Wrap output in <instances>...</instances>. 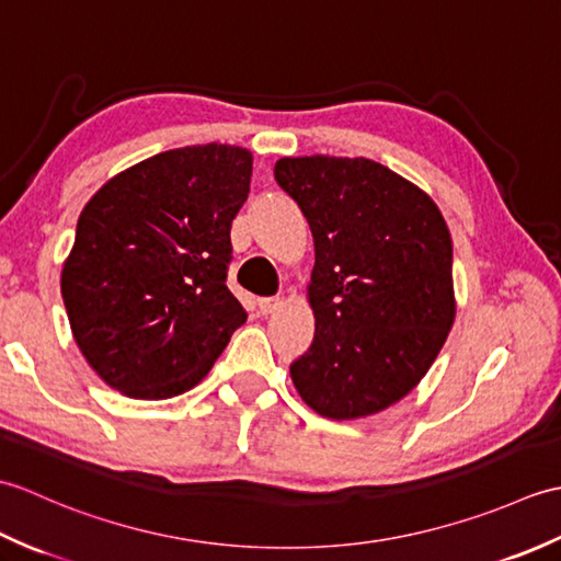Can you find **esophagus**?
Here are the masks:
<instances>
[{
  "label": "esophagus",
  "instance_id": "obj_1",
  "mask_svg": "<svg viewBox=\"0 0 561 561\" xmlns=\"http://www.w3.org/2000/svg\"><path fill=\"white\" fill-rule=\"evenodd\" d=\"M284 306V301L279 299V296H265V299H257V308L262 316H270L274 311H279V308Z\"/></svg>",
  "mask_w": 561,
  "mask_h": 561
}]
</instances>
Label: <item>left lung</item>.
<instances>
[{
    "label": "left lung",
    "instance_id": "obj_1",
    "mask_svg": "<svg viewBox=\"0 0 561 561\" xmlns=\"http://www.w3.org/2000/svg\"><path fill=\"white\" fill-rule=\"evenodd\" d=\"M274 178L316 243L306 294L316 337L289 366L294 388L328 420L383 412L426 376L456 320L444 214L364 157H284Z\"/></svg>",
    "mask_w": 561,
    "mask_h": 561
}]
</instances>
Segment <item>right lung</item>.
<instances>
[{
	"mask_svg": "<svg viewBox=\"0 0 561 561\" xmlns=\"http://www.w3.org/2000/svg\"><path fill=\"white\" fill-rule=\"evenodd\" d=\"M250 175L243 147L171 149L113 175L81 209L59 287L103 383L135 400L181 396L245 323L226 270Z\"/></svg>",
	"mask_w": 561,
	"mask_h": 561,
	"instance_id": "right-lung-1",
	"label": "right lung"
}]
</instances>
